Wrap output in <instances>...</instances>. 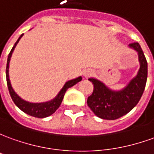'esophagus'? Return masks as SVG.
<instances>
[{
    "label": "esophagus",
    "mask_w": 154,
    "mask_h": 154,
    "mask_svg": "<svg viewBox=\"0 0 154 154\" xmlns=\"http://www.w3.org/2000/svg\"><path fill=\"white\" fill-rule=\"evenodd\" d=\"M92 74H93V71L91 70V69H86V70H85L83 72V75L85 78L90 77L91 75H92Z\"/></svg>",
    "instance_id": "esophagus-1"
}]
</instances>
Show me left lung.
Masks as SVG:
<instances>
[{
	"label": "left lung",
	"mask_w": 154,
	"mask_h": 154,
	"mask_svg": "<svg viewBox=\"0 0 154 154\" xmlns=\"http://www.w3.org/2000/svg\"><path fill=\"white\" fill-rule=\"evenodd\" d=\"M128 46L137 53L140 68L137 75L123 89L113 91L98 79H89L94 85V91L88 97V106L101 119L116 120L128 114L137 106L143 93L148 77V63L139 43H133Z\"/></svg>",
	"instance_id": "8db88e82"
}]
</instances>
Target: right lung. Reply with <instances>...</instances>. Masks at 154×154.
Returning <instances> with one entry per match:
<instances>
[{
    "instance_id": "add662e5",
    "label": "right lung",
    "mask_w": 154,
    "mask_h": 154,
    "mask_svg": "<svg viewBox=\"0 0 154 154\" xmlns=\"http://www.w3.org/2000/svg\"><path fill=\"white\" fill-rule=\"evenodd\" d=\"M23 34H22L19 38L17 39V41L16 42L15 45L13 48H11L10 54L8 55V58H7V63H6V82H7V86H8V90H9V93H10L11 97L12 100L14 101V103L16 104V106L22 110L23 112L26 113L27 115L32 116H34V117H38V118H44L47 116H49L52 114H54L56 110L59 107V106L62 103V100L63 99V96L66 91L69 88L74 86L75 85L81 81L82 80V77L79 76L78 78H75V79H71L67 81L66 83L64 84V85L63 88L60 90L59 92V94L55 96L54 98L51 100L46 101V102H41V103H32V102H29V101H26L25 100L22 99L20 96H19L15 91L13 90V88L11 86V84L10 79H9V63H10L11 58V55L12 53L14 51L15 48L17 46V44L18 43L19 40L22 38V37Z\"/></svg>"
}]
</instances>
